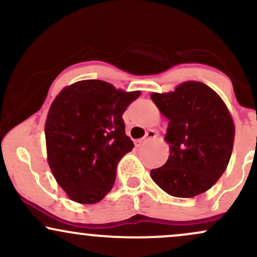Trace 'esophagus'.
Segmentation results:
<instances>
[{
	"instance_id": "obj_1",
	"label": "esophagus",
	"mask_w": 257,
	"mask_h": 257,
	"mask_svg": "<svg viewBox=\"0 0 257 257\" xmlns=\"http://www.w3.org/2000/svg\"><path fill=\"white\" fill-rule=\"evenodd\" d=\"M156 137H157V133H156L155 131H149V132L146 133L145 138H143V139H138V140H135V141H134V144H135V146L139 147V146H140L141 144H143L144 141H145V140H151V139H155Z\"/></svg>"
}]
</instances>
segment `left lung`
I'll list each match as a JSON object with an SVG mask.
<instances>
[{
	"label": "left lung",
	"instance_id": "obj_1",
	"mask_svg": "<svg viewBox=\"0 0 257 257\" xmlns=\"http://www.w3.org/2000/svg\"><path fill=\"white\" fill-rule=\"evenodd\" d=\"M151 99L169 119L164 137L169 157L164 166L151 170L152 180L179 198L204 193L221 178L232 155L235 129L225 101L197 81L152 93Z\"/></svg>",
	"mask_w": 257,
	"mask_h": 257
}]
</instances>
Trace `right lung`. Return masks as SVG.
I'll use <instances>...</instances> for the list:
<instances>
[{
    "instance_id": "right-lung-1",
    "label": "right lung",
    "mask_w": 257,
    "mask_h": 257,
    "mask_svg": "<svg viewBox=\"0 0 257 257\" xmlns=\"http://www.w3.org/2000/svg\"><path fill=\"white\" fill-rule=\"evenodd\" d=\"M140 94L84 79L53 100L44 125L47 161L73 202L94 204L112 190L117 163L134 147L122 116Z\"/></svg>"
}]
</instances>
